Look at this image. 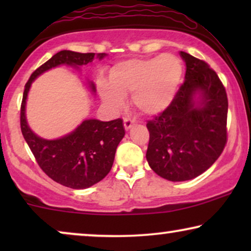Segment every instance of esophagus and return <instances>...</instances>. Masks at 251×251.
<instances>
[{
    "mask_svg": "<svg viewBox=\"0 0 251 251\" xmlns=\"http://www.w3.org/2000/svg\"><path fill=\"white\" fill-rule=\"evenodd\" d=\"M123 125H125V128L126 130H129L131 126L135 125V121H132L131 119H128V118H125L123 120Z\"/></svg>",
    "mask_w": 251,
    "mask_h": 251,
    "instance_id": "obj_1",
    "label": "esophagus"
}]
</instances>
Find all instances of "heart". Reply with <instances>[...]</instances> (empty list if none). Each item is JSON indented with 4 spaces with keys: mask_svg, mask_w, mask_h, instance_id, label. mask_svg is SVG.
Instances as JSON below:
<instances>
[{
    "mask_svg": "<svg viewBox=\"0 0 251 251\" xmlns=\"http://www.w3.org/2000/svg\"><path fill=\"white\" fill-rule=\"evenodd\" d=\"M183 76V64L173 53L152 58H132L116 64L109 71L108 83H98L99 95L113 109L123 105V97L131 95V102L144 115H156L171 104Z\"/></svg>",
    "mask_w": 251,
    "mask_h": 251,
    "instance_id": "heart-1",
    "label": "heart"
}]
</instances>
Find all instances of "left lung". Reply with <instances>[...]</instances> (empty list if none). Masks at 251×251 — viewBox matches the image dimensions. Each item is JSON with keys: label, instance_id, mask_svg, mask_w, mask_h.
<instances>
[{"label": "left lung", "instance_id": "left-lung-1", "mask_svg": "<svg viewBox=\"0 0 251 251\" xmlns=\"http://www.w3.org/2000/svg\"><path fill=\"white\" fill-rule=\"evenodd\" d=\"M185 81L171 104L147 121L146 159L154 173L171 181L190 180L209 169L227 143L228 100L218 75L184 51ZM197 92L201 95L195 102Z\"/></svg>", "mask_w": 251, "mask_h": 251}]
</instances>
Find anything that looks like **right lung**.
I'll return each mask as SVG.
<instances>
[{
    "instance_id": "right-lung-1",
    "label": "right lung",
    "mask_w": 251,
    "mask_h": 251,
    "mask_svg": "<svg viewBox=\"0 0 251 251\" xmlns=\"http://www.w3.org/2000/svg\"><path fill=\"white\" fill-rule=\"evenodd\" d=\"M106 53H81L63 50L36 68L25 84L20 107V128L37 164L51 179L64 186L83 190L105 178L112 169L116 147L125 137L122 119L102 122L85 120L70 135L63 138L47 140L36 136L27 125L25 116L26 98L30 84L44 72L67 64L80 67L91 63L96 57L101 59ZM92 90L95 85L91 83Z\"/></svg>"
}]
</instances>
